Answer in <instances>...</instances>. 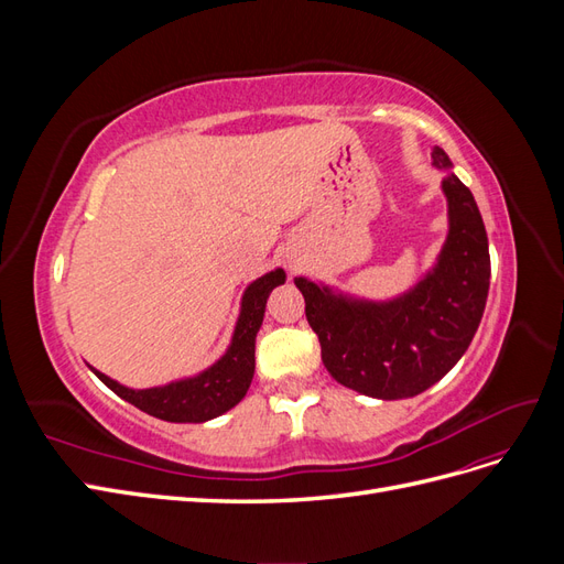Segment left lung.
Returning <instances> with one entry per match:
<instances>
[{
    "mask_svg": "<svg viewBox=\"0 0 564 564\" xmlns=\"http://www.w3.org/2000/svg\"><path fill=\"white\" fill-rule=\"evenodd\" d=\"M433 164L445 169L449 232L437 263L390 301H367L296 278L305 317L319 338L322 362L350 390L379 400L414 398L460 360L480 327L489 292V245L480 209L452 174L442 148Z\"/></svg>",
    "mask_w": 564,
    "mask_h": 564,
    "instance_id": "left-lung-1",
    "label": "left lung"
}]
</instances>
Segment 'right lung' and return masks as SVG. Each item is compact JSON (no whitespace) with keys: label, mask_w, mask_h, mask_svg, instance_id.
<instances>
[{"label":"right lung","mask_w":564,"mask_h":564,"mask_svg":"<svg viewBox=\"0 0 564 564\" xmlns=\"http://www.w3.org/2000/svg\"><path fill=\"white\" fill-rule=\"evenodd\" d=\"M286 275L284 270H270L263 278L253 280L242 296L240 317H237L232 340L226 350V355L216 360L212 367L199 371L197 377L178 379L166 386L155 388H127L117 383L115 379L100 373L91 367L96 377L104 381L119 398L139 406L141 412L172 421V423H202L212 421L220 414H226L240 402L253 379L256 367V334H259L263 315H265V301L272 289L278 284H284Z\"/></svg>","instance_id":"1"}]
</instances>
